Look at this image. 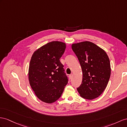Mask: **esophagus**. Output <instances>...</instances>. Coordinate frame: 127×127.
<instances>
[{
    "label": "esophagus",
    "mask_w": 127,
    "mask_h": 127,
    "mask_svg": "<svg viewBox=\"0 0 127 127\" xmlns=\"http://www.w3.org/2000/svg\"><path fill=\"white\" fill-rule=\"evenodd\" d=\"M72 76H73V74H70V75H69V78L70 79H71V78H72Z\"/></svg>",
    "instance_id": "1"
}]
</instances>
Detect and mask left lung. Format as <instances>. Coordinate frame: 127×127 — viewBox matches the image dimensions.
Segmentation results:
<instances>
[{
	"label": "left lung",
	"instance_id": "8db88e82",
	"mask_svg": "<svg viewBox=\"0 0 127 127\" xmlns=\"http://www.w3.org/2000/svg\"><path fill=\"white\" fill-rule=\"evenodd\" d=\"M72 49L83 71L82 83L77 91L84 99H95L102 93L109 80L111 69L108 55L90 41L73 43Z\"/></svg>",
	"mask_w": 127,
	"mask_h": 127
}]
</instances>
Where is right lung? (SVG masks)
Wrapping results in <instances>:
<instances>
[{
    "mask_svg": "<svg viewBox=\"0 0 127 127\" xmlns=\"http://www.w3.org/2000/svg\"><path fill=\"white\" fill-rule=\"evenodd\" d=\"M66 44L52 41L38 48L32 54L28 70L30 85L42 101L51 103L61 97L68 79L60 58Z\"/></svg>",
    "mask_w": 127,
    "mask_h": 127,
    "instance_id": "obj_1",
    "label": "right lung"
}]
</instances>
